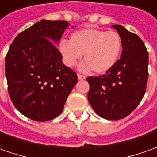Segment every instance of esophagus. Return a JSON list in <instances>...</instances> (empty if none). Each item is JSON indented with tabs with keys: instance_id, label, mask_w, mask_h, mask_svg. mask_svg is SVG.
Masks as SVG:
<instances>
[{
	"instance_id": "obj_1",
	"label": "esophagus",
	"mask_w": 157,
	"mask_h": 157,
	"mask_svg": "<svg viewBox=\"0 0 157 157\" xmlns=\"http://www.w3.org/2000/svg\"><path fill=\"white\" fill-rule=\"evenodd\" d=\"M77 78L78 80H85L86 79V76L85 75H77Z\"/></svg>"
}]
</instances>
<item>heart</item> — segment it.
Returning a JSON list of instances; mask_svg holds the SVG:
<instances>
[{"mask_svg":"<svg viewBox=\"0 0 157 157\" xmlns=\"http://www.w3.org/2000/svg\"><path fill=\"white\" fill-rule=\"evenodd\" d=\"M122 49V38L117 32L94 28L77 30L70 35V41L62 40L59 43V51L67 66H75L83 54L86 61L80 64L79 69L83 72L94 69L97 74L113 68Z\"/></svg>","mask_w":157,"mask_h":157,"instance_id":"obj_1","label":"heart"}]
</instances>
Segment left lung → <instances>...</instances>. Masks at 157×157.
Masks as SVG:
<instances>
[{"instance_id":"8db88e82","label":"left lung","mask_w":157,"mask_h":157,"mask_svg":"<svg viewBox=\"0 0 157 157\" xmlns=\"http://www.w3.org/2000/svg\"><path fill=\"white\" fill-rule=\"evenodd\" d=\"M112 28L122 38L121 58L105 75L87 78L88 100L98 116L119 120L128 116L145 94L149 54L137 35L121 25H112Z\"/></svg>"}]
</instances>
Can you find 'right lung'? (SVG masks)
Wrapping results in <instances>:
<instances>
[{
    "mask_svg": "<svg viewBox=\"0 0 157 157\" xmlns=\"http://www.w3.org/2000/svg\"><path fill=\"white\" fill-rule=\"evenodd\" d=\"M69 26L65 21H39L20 33L8 49V94L16 109L31 120L46 122L57 117L78 82L54 45Z\"/></svg>",
    "mask_w": 157,
    "mask_h": 157,
    "instance_id": "right-lung-1",
    "label": "right lung"
}]
</instances>
